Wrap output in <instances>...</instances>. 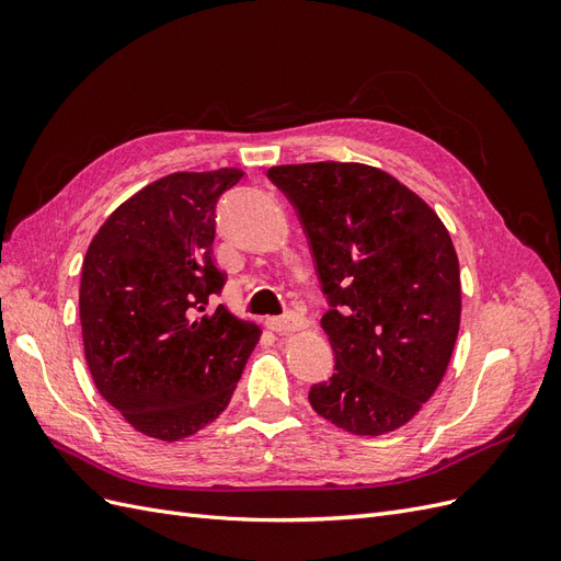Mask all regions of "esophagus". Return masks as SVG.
<instances>
[{
	"mask_svg": "<svg viewBox=\"0 0 561 561\" xmlns=\"http://www.w3.org/2000/svg\"><path fill=\"white\" fill-rule=\"evenodd\" d=\"M304 325H307V322H304V318L297 313H287L283 318H266V328L274 332H295V330H301Z\"/></svg>",
	"mask_w": 561,
	"mask_h": 561,
	"instance_id": "34e87169",
	"label": "esophagus"
}]
</instances>
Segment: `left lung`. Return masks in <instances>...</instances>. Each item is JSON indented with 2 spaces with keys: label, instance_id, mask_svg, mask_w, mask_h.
I'll return each mask as SVG.
<instances>
[{
  "label": "left lung",
  "instance_id": "obj_1",
  "mask_svg": "<svg viewBox=\"0 0 561 561\" xmlns=\"http://www.w3.org/2000/svg\"><path fill=\"white\" fill-rule=\"evenodd\" d=\"M268 178L299 213L330 311L334 371L313 410L353 435L412 421L443 381L461 325V276L443 219L381 168L297 163Z\"/></svg>",
  "mask_w": 561,
  "mask_h": 561
}]
</instances>
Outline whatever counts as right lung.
<instances>
[{
	"label": "right lung",
	"mask_w": 561,
	"mask_h": 561,
	"mask_svg": "<svg viewBox=\"0 0 561 561\" xmlns=\"http://www.w3.org/2000/svg\"><path fill=\"white\" fill-rule=\"evenodd\" d=\"M239 168L173 173L124 201L81 266L79 316L95 388L130 426L178 443L227 410L262 330L213 295L217 198Z\"/></svg>",
	"instance_id": "1"
}]
</instances>
